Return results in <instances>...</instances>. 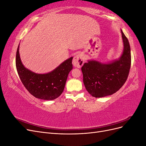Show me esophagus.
<instances>
[{"instance_id": "obj_1", "label": "esophagus", "mask_w": 146, "mask_h": 146, "mask_svg": "<svg viewBox=\"0 0 146 146\" xmlns=\"http://www.w3.org/2000/svg\"><path fill=\"white\" fill-rule=\"evenodd\" d=\"M84 63V55L82 54H78L74 57L72 64L74 67L80 68Z\"/></svg>"}]
</instances>
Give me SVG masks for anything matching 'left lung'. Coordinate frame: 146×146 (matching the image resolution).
Instances as JSON below:
<instances>
[{"label":"left lung","mask_w":146,"mask_h":146,"mask_svg":"<svg viewBox=\"0 0 146 146\" xmlns=\"http://www.w3.org/2000/svg\"><path fill=\"white\" fill-rule=\"evenodd\" d=\"M123 49L119 58L107 63L88 60L82 67L83 83L94 98H104L115 93L123 85L129 76L131 52L129 40L121 29Z\"/></svg>","instance_id":"obj_1"}]
</instances>
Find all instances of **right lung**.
Listing matches in <instances>:
<instances>
[{
    "label": "right lung",
    "instance_id": "right-lung-1",
    "mask_svg": "<svg viewBox=\"0 0 146 146\" xmlns=\"http://www.w3.org/2000/svg\"><path fill=\"white\" fill-rule=\"evenodd\" d=\"M19 44L16 56V66L21 80L30 93L36 98L54 100L61 94L69 72L72 69L70 57L61 63L52 71L46 74H37L26 68L19 55Z\"/></svg>",
    "mask_w": 146,
    "mask_h": 146
}]
</instances>
